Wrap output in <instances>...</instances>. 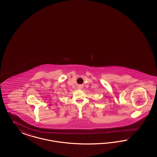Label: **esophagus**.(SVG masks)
Returning a JSON list of instances; mask_svg holds the SVG:
<instances>
[{
    "label": "esophagus",
    "instance_id": "34e87169",
    "mask_svg": "<svg viewBox=\"0 0 157 157\" xmlns=\"http://www.w3.org/2000/svg\"><path fill=\"white\" fill-rule=\"evenodd\" d=\"M78 88H79V89H80V90H81L82 88V85H79V86H78Z\"/></svg>",
    "mask_w": 157,
    "mask_h": 157
}]
</instances>
